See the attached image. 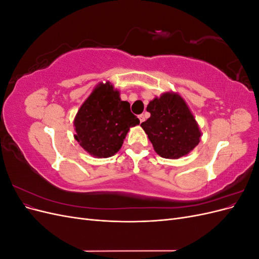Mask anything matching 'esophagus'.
<instances>
[{
    "instance_id": "34e87169",
    "label": "esophagus",
    "mask_w": 259,
    "mask_h": 259,
    "mask_svg": "<svg viewBox=\"0 0 259 259\" xmlns=\"http://www.w3.org/2000/svg\"><path fill=\"white\" fill-rule=\"evenodd\" d=\"M138 117H139V121H140V123L145 122V120H146V116H145L144 114H140V115H138Z\"/></svg>"
}]
</instances>
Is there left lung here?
Returning <instances> with one entry per match:
<instances>
[{
  "mask_svg": "<svg viewBox=\"0 0 259 259\" xmlns=\"http://www.w3.org/2000/svg\"><path fill=\"white\" fill-rule=\"evenodd\" d=\"M147 111L151 115L140 126L162 158L178 159L199 145V125L178 94L167 92L155 97L147 106Z\"/></svg>",
  "mask_w": 259,
  "mask_h": 259,
  "instance_id": "left-lung-1",
  "label": "left lung"
}]
</instances>
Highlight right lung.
Segmentation results:
<instances>
[{
    "label": "right lung",
    "instance_id": "1",
    "mask_svg": "<svg viewBox=\"0 0 259 259\" xmlns=\"http://www.w3.org/2000/svg\"><path fill=\"white\" fill-rule=\"evenodd\" d=\"M138 124L120 92L110 82L99 83L74 117V138L91 155L109 158L120 150L130 128Z\"/></svg>",
    "mask_w": 259,
    "mask_h": 259
}]
</instances>
